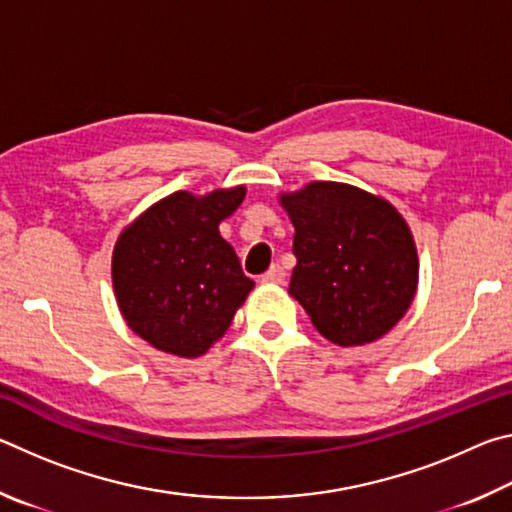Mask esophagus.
<instances>
[{"instance_id":"obj_1","label":"esophagus","mask_w":512,"mask_h":512,"mask_svg":"<svg viewBox=\"0 0 512 512\" xmlns=\"http://www.w3.org/2000/svg\"><path fill=\"white\" fill-rule=\"evenodd\" d=\"M284 277H287V273H284V268L280 264H275L268 268V271L262 275V284H282Z\"/></svg>"}]
</instances>
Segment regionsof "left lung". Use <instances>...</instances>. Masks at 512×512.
<instances>
[{
	"mask_svg": "<svg viewBox=\"0 0 512 512\" xmlns=\"http://www.w3.org/2000/svg\"><path fill=\"white\" fill-rule=\"evenodd\" d=\"M296 228L289 296L341 348L381 339L418 291V250L409 223L386 198L345 183L314 180L280 194Z\"/></svg>",
	"mask_w": 512,
	"mask_h": 512,
	"instance_id": "8db88e82",
	"label": "left lung"
}]
</instances>
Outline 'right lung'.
<instances>
[{"label":"right lung","mask_w":512,"mask_h":512,"mask_svg":"<svg viewBox=\"0 0 512 512\" xmlns=\"http://www.w3.org/2000/svg\"><path fill=\"white\" fill-rule=\"evenodd\" d=\"M246 187L173 192L117 237L112 289L126 325L155 350L196 359L228 332L255 282L221 237Z\"/></svg>","instance_id":"right-lung-1"}]
</instances>
